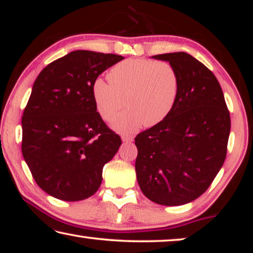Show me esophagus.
Instances as JSON below:
<instances>
[{
    "label": "esophagus",
    "instance_id": "34e87169",
    "mask_svg": "<svg viewBox=\"0 0 253 253\" xmlns=\"http://www.w3.org/2000/svg\"><path fill=\"white\" fill-rule=\"evenodd\" d=\"M122 140H123L124 143H131L132 140H134V138H132L131 136H125V135H124V136H122Z\"/></svg>",
    "mask_w": 253,
    "mask_h": 253
}]
</instances>
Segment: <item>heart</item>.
Returning <instances> with one entry per match:
<instances>
[{
  "instance_id": "b5f03b06",
  "label": "heart",
  "mask_w": 253,
  "mask_h": 253,
  "mask_svg": "<svg viewBox=\"0 0 253 253\" xmlns=\"http://www.w3.org/2000/svg\"><path fill=\"white\" fill-rule=\"evenodd\" d=\"M109 80H93L92 100L106 121L114 118L124 104L129 107L111 122V127L122 134H131L144 125H158L176 104L179 80L168 62L128 59L110 70Z\"/></svg>"
}]
</instances>
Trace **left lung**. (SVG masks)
Instances as JSON below:
<instances>
[{"mask_svg": "<svg viewBox=\"0 0 253 253\" xmlns=\"http://www.w3.org/2000/svg\"><path fill=\"white\" fill-rule=\"evenodd\" d=\"M177 72L178 97L172 113L136 136V177L154 203H190L211 185L223 165L231 121L215 76L186 52L157 54Z\"/></svg>", "mask_w": 253, "mask_h": 253, "instance_id": "8db88e82", "label": "left lung"}]
</instances>
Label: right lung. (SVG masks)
Instances as JSON below:
<instances>
[{"label":"right lung","mask_w":253,"mask_h":253,"mask_svg":"<svg viewBox=\"0 0 253 253\" xmlns=\"http://www.w3.org/2000/svg\"><path fill=\"white\" fill-rule=\"evenodd\" d=\"M123 59L76 50L34 81L22 117V155L34 181L55 199L75 202L95 194L102 169L121 147V137L97 113L91 85Z\"/></svg>","instance_id":"right-lung-1"}]
</instances>
